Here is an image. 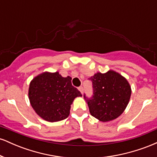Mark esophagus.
I'll return each mask as SVG.
<instances>
[{"mask_svg": "<svg viewBox=\"0 0 157 157\" xmlns=\"http://www.w3.org/2000/svg\"><path fill=\"white\" fill-rule=\"evenodd\" d=\"M78 89H79V91H80L81 92V94H83V92H84V89H83V87H82V86H80V87H79L78 88Z\"/></svg>", "mask_w": 157, "mask_h": 157, "instance_id": "obj_1", "label": "esophagus"}]
</instances>
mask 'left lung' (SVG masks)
I'll return each instance as SVG.
<instances>
[{
  "label": "left lung",
  "instance_id": "obj_1",
  "mask_svg": "<svg viewBox=\"0 0 157 157\" xmlns=\"http://www.w3.org/2000/svg\"><path fill=\"white\" fill-rule=\"evenodd\" d=\"M92 82L93 96L84 99L90 113L100 121L108 122L117 118L128 104L131 89L128 80L116 71L97 72L89 78Z\"/></svg>",
  "mask_w": 157,
  "mask_h": 157
}]
</instances>
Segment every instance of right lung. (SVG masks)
I'll list each match as a JSON object with an SVG mask.
<instances>
[{"label":"right lung","mask_w":157,"mask_h":157,"mask_svg":"<svg viewBox=\"0 0 157 157\" xmlns=\"http://www.w3.org/2000/svg\"><path fill=\"white\" fill-rule=\"evenodd\" d=\"M82 94L71 84L69 76L63 77L59 72H44L31 81L29 99L37 114L48 122L67 118L72 102Z\"/></svg>","instance_id":"right-lung-1"}]
</instances>
